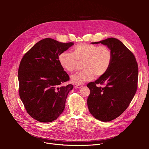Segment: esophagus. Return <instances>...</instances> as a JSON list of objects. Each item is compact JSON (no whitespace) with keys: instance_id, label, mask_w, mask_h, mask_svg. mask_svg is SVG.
Returning a JSON list of instances; mask_svg holds the SVG:
<instances>
[{"instance_id":"1","label":"esophagus","mask_w":149,"mask_h":149,"mask_svg":"<svg viewBox=\"0 0 149 149\" xmlns=\"http://www.w3.org/2000/svg\"><path fill=\"white\" fill-rule=\"evenodd\" d=\"M82 87V85H77L75 87V88L79 89V88H81Z\"/></svg>"}]
</instances>
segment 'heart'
Instances as JSON below:
<instances>
[{
	"label": "heart",
	"instance_id": "1",
	"mask_svg": "<svg viewBox=\"0 0 149 149\" xmlns=\"http://www.w3.org/2000/svg\"><path fill=\"white\" fill-rule=\"evenodd\" d=\"M73 53L63 52L58 56L61 66L68 72H73L82 63V71L71 76V81L77 85H82L93 79L94 75L100 77L109 70L112 62V53L106 46L80 44L75 46Z\"/></svg>",
	"mask_w": 149,
	"mask_h": 149
}]
</instances>
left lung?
I'll return each instance as SVG.
<instances>
[{"instance_id": "8db88e82", "label": "left lung", "mask_w": 149, "mask_h": 149, "mask_svg": "<svg viewBox=\"0 0 149 149\" xmlns=\"http://www.w3.org/2000/svg\"><path fill=\"white\" fill-rule=\"evenodd\" d=\"M91 44L105 45L112 53L107 72L87 84L90 90L87 99L89 111L96 119L107 122L120 116L133 100L137 88L138 65L133 54L116 38ZM98 84L104 87L98 86Z\"/></svg>"}]
</instances>
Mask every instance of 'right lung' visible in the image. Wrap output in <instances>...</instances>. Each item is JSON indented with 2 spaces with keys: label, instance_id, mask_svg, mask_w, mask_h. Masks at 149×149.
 <instances>
[{
  "label": "right lung",
  "instance_id": "add662e5",
  "mask_svg": "<svg viewBox=\"0 0 149 149\" xmlns=\"http://www.w3.org/2000/svg\"><path fill=\"white\" fill-rule=\"evenodd\" d=\"M74 45L51 38L40 40L23 56L18 70L19 93L27 113L35 120L49 123L65 109L73 86L58 61L59 54Z\"/></svg>",
  "mask_w": 149,
  "mask_h": 149
}]
</instances>
